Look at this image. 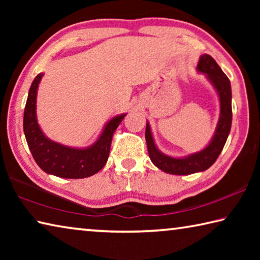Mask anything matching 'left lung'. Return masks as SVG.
<instances>
[{
  "instance_id": "left-lung-1",
  "label": "left lung",
  "mask_w": 260,
  "mask_h": 260,
  "mask_svg": "<svg viewBox=\"0 0 260 260\" xmlns=\"http://www.w3.org/2000/svg\"><path fill=\"white\" fill-rule=\"evenodd\" d=\"M197 71L205 73L211 83L218 91L220 100V118L217 129L209 146L203 150L184 158H174L166 156L158 150L153 142L150 126L147 122L146 141L149 157L153 165L170 174L188 175L208 170L217 160L223 149L232 126V88L231 81L222 70L220 69L212 57L208 54L201 56Z\"/></svg>"
}]
</instances>
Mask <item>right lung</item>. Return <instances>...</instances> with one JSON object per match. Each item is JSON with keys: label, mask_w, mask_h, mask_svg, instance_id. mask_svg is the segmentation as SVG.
Wrapping results in <instances>:
<instances>
[{"label": "right lung", "mask_w": 260, "mask_h": 260, "mask_svg": "<svg viewBox=\"0 0 260 260\" xmlns=\"http://www.w3.org/2000/svg\"><path fill=\"white\" fill-rule=\"evenodd\" d=\"M42 73L30 85L24 111V133L34 160L42 171L59 178L82 179L98 173L107 164L112 136L126 114L112 118L93 146L85 149L65 147L42 133L37 120V93Z\"/></svg>", "instance_id": "add662e5"}]
</instances>
